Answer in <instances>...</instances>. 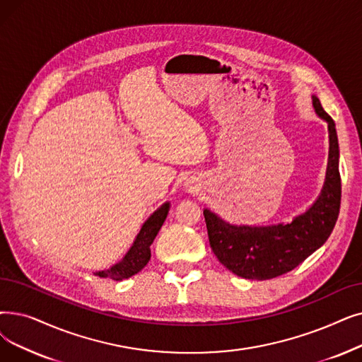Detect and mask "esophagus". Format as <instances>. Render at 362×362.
Here are the masks:
<instances>
[{
	"instance_id": "34e87169",
	"label": "esophagus",
	"mask_w": 362,
	"mask_h": 362,
	"mask_svg": "<svg viewBox=\"0 0 362 362\" xmlns=\"http://www.w3.org/2000/svg\"><path fill=\"white\" fill-rule=\"evenodd\" d=\"M189 189H191V191H194V189H195V187H192V186H191V187H189Z\"/></svg>"
}]
</instances>
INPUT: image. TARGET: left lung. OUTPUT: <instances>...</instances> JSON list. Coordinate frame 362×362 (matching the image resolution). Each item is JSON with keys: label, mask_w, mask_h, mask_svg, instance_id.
<instances>
[{"label": "left lung", "mask_w": 362, "mask_h": 362, "mask_svg": "<svg viewBox=\"0 0 362 362\" xmlns=\"http://www.w3.org/2000/svg\"><path fill=\"white\" fill-rule=\"evenodd\" d=\"M312 106L328 127V163L322 189L312 206L288 223L232 225L204 209L213 253L226 269L245 279H271L293 271L332 235L340 210L341 183L336 124L317 96Z\"/></svg>", "instance_id": "8db88e82"}]
</instances>
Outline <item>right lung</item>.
I'll use <instances>...</instances> for the list:
<instances>
[{"mask_svg":"<svg viewBox=\"0 0 362 362\" xmlns=\"http://www.w3.org/2000/svg\"><path fill=\"white\" fill-rule=\"evenodd\" d=\"M170 202L167 201L146 218V222L140 228L125 256L119 262L112 264L109 269L98 271L94 272V275L100 278H111L114 281H122L136 275L139 271H142L151 259V244L153 243L163 223L165 222Z\"/></svg>","mask_w":362,"mask_h":362,"instance_id":"obj_1","label":"right lung"}]
</instances>
